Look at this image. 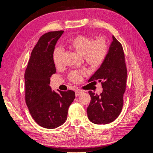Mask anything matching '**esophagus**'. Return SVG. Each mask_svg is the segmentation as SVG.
I'll use <instances>...</instances> for the list:
<instances>
[{"instance_id": "esophagus-1", "label": "esophagus", "mask_w": 153, "mask_h": 153, "mask_svg": "<svg viewBox=\"0 0 153 153\" xmlns=\"http://www.w3.org/2000/svg\"><path fill=\"white\" fill-rule=\"evenodd\" d=\"M83 92V91L80 89H77L76 91H75V96H78L80 94H81Z\"/></svg>"}]
</instances>
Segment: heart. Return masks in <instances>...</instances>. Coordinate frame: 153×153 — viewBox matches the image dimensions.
Listing matches in <instances>:
<instances>
[{
	"instance_id": "heart-1",
	"label": "heart",
	"mask_w": 153,
	"mask_h": 153,
	"mask_svg": "<svg viewBox=\"0 0 153 153\" xmlns=\"http://www.w3.org/2000/svg\"><path fill=\"white\" fill-rule=\"evenodd\" d=\"M66 48L82 55L85 62L92 68L100 67L105 61L108 52V46L103 38L94 40L92 37L79 34L69 39L65 44ZM62 52L61 49H55L53 53V61L55 67L62 65ZM87 75L85 69L73 71L69 75L71 82L78 83L82 77Z\"/></svg>"
}]
</instances>
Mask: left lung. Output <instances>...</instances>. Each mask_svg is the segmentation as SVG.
<instances>
[{
  "label": "left lung",
  "instance_id": "1",
  "mask_svg": "<svg viewBox=\"0 0 153 153\" xmlns=\"http://www.w3.org/2000/svg\"><path fill=\"white\" fill-rule=\"evenodd\" d=\"M107 57L88 82H101L103 92L100 95L91 91V102L87 109L89 121L96 124L113 122L121 113L126 91L127 69L122 45L112 36Z\"/></svg>",
  "mask_w": 153,
  "mask_h": 153
}]
</instances>
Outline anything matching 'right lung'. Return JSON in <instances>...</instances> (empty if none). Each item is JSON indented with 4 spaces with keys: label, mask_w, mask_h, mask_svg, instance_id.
I'll use <instances>...</instances> for the list:
<instances>
[{
    "label": "right lung",
    "mask_w": 153,
    "mask_h": 153,
    "mask_svg": "<svg viewBox=\"0 0 153 153\" xmlns=\"http://www.w3.org/2000/svg\"><path fill=\"white\" fill-rule=\"evenodd\" d=\"M63 30L43 34L32 50L25 73V102L32 117L48 129L61 126L75 98L73 91H52L50 77L56 72L53 61L55 46Z\"/></svg>",
    "instance_id": "add662e5"
}]
</instances>
